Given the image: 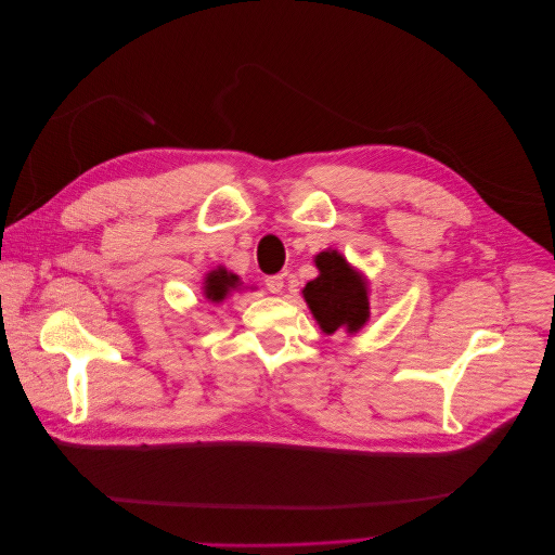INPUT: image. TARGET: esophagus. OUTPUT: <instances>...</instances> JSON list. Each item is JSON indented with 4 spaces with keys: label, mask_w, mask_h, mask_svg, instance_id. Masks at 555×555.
Masks as SVG:
<instances>
[{
    "label": "esophagus",
    "mask_w": 555,
    "mask_h": 555,
    "mask_svg": "<svg viewBox=\"0 0 555 555\" xmlns=\"http://www.w3.org/2000/svg\"><path fill=\"white\" fill-rule=\"evenodd\" d=\"M267 288H269L271 294H282L284 278H282V275H271V278H267Z\"/></svg>",
    "instance_id": "1"
}]
</instances>
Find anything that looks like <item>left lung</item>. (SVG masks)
Here are the masks:
<instances>
[{
    "label": "left lung",
    "mask_w": 555,
    "mask_h": 555,
    "mask_svg": "<svg viewBox=\"0 0 555 555\" xmlns=\"http://www.w3.org/2000/svg\"><path fill=\"white\" fill-rule=\"evenodd\" d=\"M319 278L302 288L305 302L325 334L346 330L359 332L371 319L367 284L348 259L336 250H323L313 257Z\"/></svg>",
    "instance_id": "left-lung-1"
}]
</instances>
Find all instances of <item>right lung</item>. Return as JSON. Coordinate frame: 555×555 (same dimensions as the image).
Here are the masks:
<instances>
[{
  "instance_id": "obj_1",
  "label": "right lung",
  "mask_w": 555,
  "mask_h": 555,
  "mask_svg": "<svg viewBox=\"0 0 555 555\" xmlns=\"http://www.w3.org/2000/svg\"><path fill=\"white\" fill-rule=\"evenodd\" d=\"M240 286V278L234 273H228L223 267L209 271L205 282H203V294L209 302H223L225 296H230V292Z\"/></svg>"
}]
</instances>
